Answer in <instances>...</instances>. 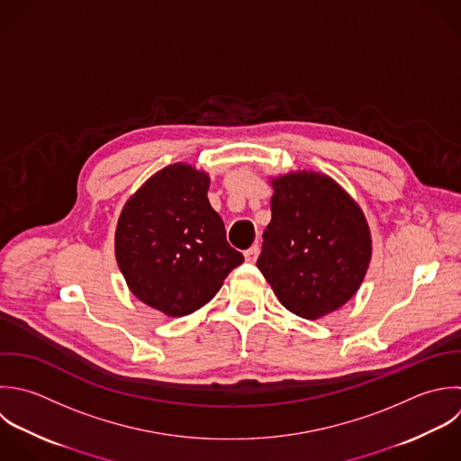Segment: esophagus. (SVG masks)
I'll return each mask as SVG.
<instances>
[{
    "mask_svg": "<svg viewBox=\"0 0 461 461\" xmlns=\"http://www.w3.org/2000/svg\"><path fill=\"white\" fill-rule=\"evenodd\" d=\"M258 253H260V248L255 244V246H251L246 253H244V257H246V262H249V264H253L257 258H258Z\"/></svg>",
    "mask_w": 461,
    "mask_h": 461,
    "instance_id": "obj_1",
    "label": "esophagus"
}]
</instances>
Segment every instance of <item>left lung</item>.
Wrapping results in <instances>:
<instances>
[{
	"instance_id": "1",
	"label": "left lung",
	"mask_w": 461,
	"mask_h": 461,
	"mask_svg": "<svg viewBox=\"0 0 461 461\" xmlns=\"http://www.w3.org/2000/svg\"><path fill=\"white\" fill-rule=\"evenodd\" d=\"M269 181L273 215L257 267L287 311L320 320L359 291L372 260L370 226L327 174L298 170Z\"/></svg>"
}]
</instances>
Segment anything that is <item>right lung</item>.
<instances>
[{"label": "right lung", "mask_w": 461, "mask_h": 461, "mask_svg": "<svg viewBox=\"0 0 461 461\" xmlns=\"http://www.w3.org/2000/svg\"><path fill=\"white\" fill-rule=\"evenodd\" d=\"M208 188L206 172L174 163L150 176L118 217L114 255L129 291L170 318L206 305L244 262L226 240Z\"/></svg>", "instance_id": "right-lung-1"}]
</instances>
